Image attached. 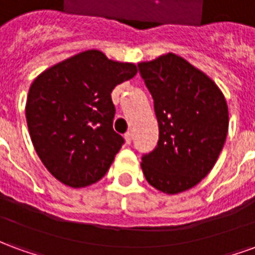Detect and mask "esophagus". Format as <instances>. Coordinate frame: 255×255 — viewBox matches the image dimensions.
Returning a JSON list of instances; mask_svg holds the SVG:
<instances>
[{"mask_svg": "<svg viewBox=\"0 0 255 255\" xmlns=\"http://www.w3.org/2000/svg\"><path fill=\"white\" fill-rule=\"evenodd\" d=\"M124 139H126V142H127L128 144H131V142H132V133L127 132L124 135Z\"/></svg>", "mask_w": 255, "mask_h": 255, "instance_id": "obj_1", "label": "esophagus"}]
</instances>
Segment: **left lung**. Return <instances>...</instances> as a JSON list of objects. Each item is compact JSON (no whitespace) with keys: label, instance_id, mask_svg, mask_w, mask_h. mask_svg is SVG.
<instances>
[{"label":"left lung","instance_id":"8db88e82","mask_svg":"<svg viewBox=\"0 0 255 255\" xmlns=\"http://www.w3.org/2000/svg\"><path fill=\"white\" fill-rule=\"evenodd\" d=\"M154 101L158 142L142 155L153 187L177 194L212 171L228 132V106L213 80L173 53L138 64Z\"/></svg>","mask_w":255,"mask_h":255}]
</instances>
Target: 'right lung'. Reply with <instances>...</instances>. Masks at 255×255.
I'll list each match as a JSON object with an SVG mask.
<instances>
[{
	"mask_svg": "<svg viewBox=\"0 0 255 255\" xmlns=\"http://www.w3.org/2000/svg\"><path fill=\"white\" fill-rule=\"evenodd\" d=\"M136 72L133 64L87 50L32 82L25 105L27 126L36 154L57 180L79 188L105 176L124 144L113 129L116 108L111 93Z\"/></svg>",
	"mask_w": 255,
	"mask_h": 255,
	"instance_id": "right-lung-1",
	"label": "right lung"
}]
</instances>
